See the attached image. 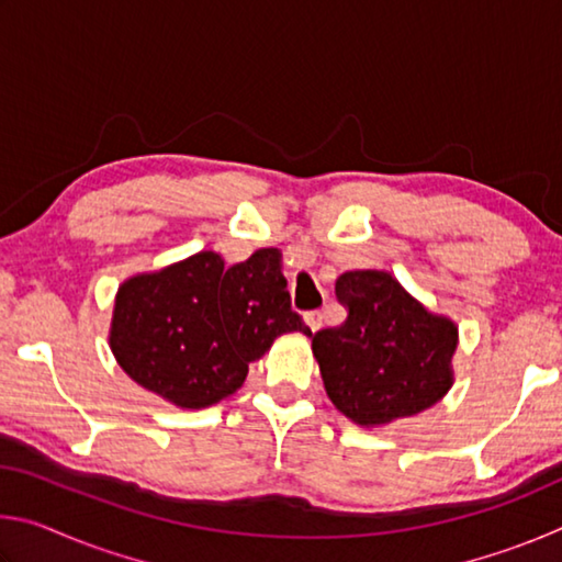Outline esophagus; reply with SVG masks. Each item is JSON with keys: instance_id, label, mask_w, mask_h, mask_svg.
<instances>
[{"instance_id": "1", "label": "esophagus", "mask_w": 562, "mask_h": 562, "mask_svg": "<svg viewBox=\"0 0 562 562\" xmlns=\"http://www.w3.org/2000/svg\"><path fill=\"white\" fill-rule=\"evenodd\" d=\"M304 322H307L312 331H317V329H322V322H325V315H322L319 310H312V312H307V315H304Z\"/></svg>"}]
</instances>
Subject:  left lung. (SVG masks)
Here are the masks:
<instances>
[{
  "instance_id": "left-lung-1",
  "label": "left lung",
  "mask_w": 562,
  "mask_h": 562,
  "mask_svg": "<svg viewBox=\"0 0 562 562\" xmlns=\"http://www.w3.org/2000/svg\"><path fill=\"white\" fill-rule=\"evenodd\" d=\"M339 327L319 329L312 351L327 396L359 426H384L434 406L453 384L459 327L431 315L382 270L339 274Z\"/></svg>"
}]
</instances>
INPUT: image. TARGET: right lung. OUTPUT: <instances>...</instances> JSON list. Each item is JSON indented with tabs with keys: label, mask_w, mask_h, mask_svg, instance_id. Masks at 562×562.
<instances>
[{
	"label": "right lung",
	"mask_w": 562,
	"mask_h": 562,
	"mask_svg": "<svg viewBox=\"0 0 562 562\" xmlns=\"http://www.w3.org/2000/svg\"><path fill=\"white\" fill-rule=\"evenodd\" d=\"M280 250L225 268L213 250L128 278L116 292L109 345L133 382L180 408L235 394L247 364L288 331L312 335L292 310Z\"/></svg>",
	"instance_id": "1"
}]
</instances>
